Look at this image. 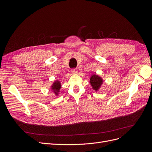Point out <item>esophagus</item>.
Listing matches in <instances>:
<instances>
[{
    "label": "esophagus",
    "instance_id": "1",
    "mask_svg": "<svg viewBox=\"0 0 152 152\" xmlns=\"http://www.w3.org/2000/svg\"><path fill=\"white\" fill-rule=\"evenodd\" d=\"M71 72L72 73H73V74H77V73H78V71H77V69L74 68V69H72V70H71Z\"/></svg>",
    "mask_w": 152,
    "mask_h": 152
}]
</instances>
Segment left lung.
<instances>
[{"instance_id": "1", "label": "left lung", "mask_w": 152, "mask_h": 152, "mask_svg": "<svg viewBox=\"0 0 152 152\" xmlns=\"http://www.w3.org/2000/svg\"><path fill=\"white\" fill-rule=\"evenodd\" d=\"M103 82L104 80L103 78L95 73L91 75L89 79V82L92 87V89L96 92L98 91L102 87Z\"/></svg>"}]
</instances>
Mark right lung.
<instances>
[{
	"label": "right lung",
	"mask_w": 152,
	"mask_h": 152,
	"mask_svg": "<svg viewBox=\"0 0 152 152\" xmlns=\"http://www.w3.org/2000/svg\"><path fill=\"white\" fill-rule=\"evenodd\" d=\"M61 87V84L60 80H56L53 83V84L50 85V89L54 93V94L56 96H58L59 94V92H60V89Z\"/></svg>",
	"instance_id": "1"
}]
</instances>
